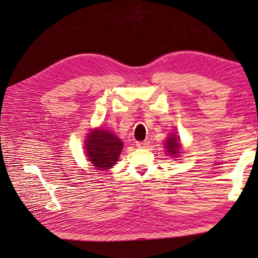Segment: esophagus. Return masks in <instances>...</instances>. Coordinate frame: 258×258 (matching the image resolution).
<instances>
[{"mask_svg":"<svg viewBox=\"0 0 258 258\" xmlns=\"http://www.w3.org/2000/svg\"><path fill=\"white\" fill-rule=\"evenodd\" d=\"M147 142H136V147H139V149H144V147L147 146Z\"/></svg>","mask_w":258,"mask_h":258,"instance_id":"34e87169","label":"esophagus"}]
</instances>
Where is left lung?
Returning a JSON list of instances; mask_svg holds the SVG:
<instances>
[{"label":"left lung","mask_w":258,"mask_h":258,"mask_svg":"<svg viewBox=\"0 0 258 258\" xmlns=\"http://www.w3.org/2000/svg\"><path fill=\"white\" fill-rule=\"evenodd\" d=\"M165 149L169 155L176 156V155H178V153H180L179 152V142L177 141L176 136H175L174 134L171 135V138L167 139Z\"/></svg>","instance_id":"8db88e82"}]
</instances>
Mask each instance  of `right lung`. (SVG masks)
Listing matches in <instances>:
<instances>
[{
  "label": "right lung",
  "mask_w": 258,
  "mask_h": 258,
  "mask_svg": "<svg viewBox=\"0 0 258 258\" xmlns=\"http://www.w3.org/2000/svg\"><path fill=\"white\" fill-rule=\"evenodd\" d=\"M85 149L93 166L101 169L111 168L120 154L123 143L117 136L104 130H95L87 136Z\"/></svg>",
  "instance_id": "right-lung-1"
}]
</instances>
